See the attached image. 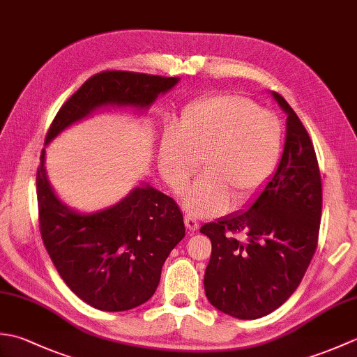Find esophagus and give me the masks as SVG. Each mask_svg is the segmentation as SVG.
Listing matches in <instances>:
<instances>
[{
    "label": "esophagus",
    "mask_w": 357,
    "mask_h": 357,
    "mask_svg": "<svg viewBox=\"0 0 357 357\" xmlns=\"http://www.w3.org/2000/svg\"><path fill=\"white\" fill-rule=\"evenodd\" d=\"M184 222H185L187 230H190V231L199 230V224H198V221H196L195 218H192V216H185V218H184Z\"/></svg>",
    "instance_id": "obj_1"
}]
</instances>
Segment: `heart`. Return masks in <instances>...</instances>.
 I'll list each match as a JSON object with an SVG mask.
<instances>
[{
  "instance_id": "obj_1",
  "label": "heart",
  "mask_w": 357,
  "mask_h": 357,
  "mask_svg": "<svg viewBox=\"0 0 357 357\" xmlns=\"http://www.w3.org/2000/svg\"><path fill=\"white\" fill-rule=\"evenodd\" d=\"M282 127L276 115L239 95L207 96L187 105L178 130L167 127L159 144V170L173 192L204 172L184 195V208L199 218L221 215L255 201L276 172Z\"/></svg>"
}]
</instances>
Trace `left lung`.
I'll return each mask as SVG.
<instances>
[{
	"label": "left lung",
	"mask_w": 357,
	"mask_h": 357,
	"mask_svg": "<svg viewBox=\"0 0 357 357\" xmlns=\"http://www.w3.org/2000/svg\"><path fill=\"white\" fill-rule=\"evenodd\" d=\"M273 100L287 115L284 151L262 193L245 211L201 227L211 241L204 275L207 299L238 319L275 312L294 293L316 252L322 184L313 142L282 96ZM233 232H244L238 241Z\"/></svg>",
	"instance_id": "left-lung-1"
}]
</instances>
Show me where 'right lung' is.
Returning a JSON list of instances; mask_svg holds the SVG:
<instances>
[{
  "instance_id": "obj_1",
  "label": "right lung",
  "mask_w": 357,
  "mask_h": 357,
  "mask_svg": "<svg viewBox=\"0 0 357 357\" xmlns=\"http://www.w3.org/2000/svg\"><path fill=\"white\" fill-rule=\"evenodd\" d=\"M178 82V77L98 73L59 109L45 146L100 109L147 112ZM36 195L41 236L53 265L81 301L101 312H126L147 302L156 291L165 259L185 236L176 202L144 183L107 208L82 213L69 207L50 185L45 149L36 173Z\"/></svg>"
}]
</instances>
